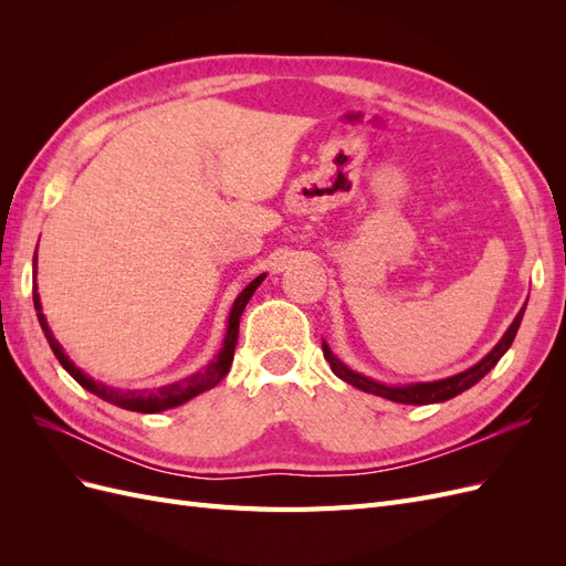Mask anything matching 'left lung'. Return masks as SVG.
Here are the masks:
<instances>
[{
  "mask_svg": "<svg viewBox=\"0 0 566 566\" xmlns=\"http://www.w3.org/2000/svg\"><path fill=\"white\" fill-rule=\"evenodd\" d=\"M524 310H526V304L522 306V312L517 314V318L512 321V325L507 328V333L503 335V339L482 358V361L474 364V366L468 368V370H462V373L453 375V378H447V380L420 382V385H408V387H387V385H380V382H375V380H370V378H364V375H358V373L349 370V368H347L345 364H342L339 358L331 352V347L325 345V342H323V356L328 358L331 370L337 375L339 380H345V382L354 385L356 389H361V391L378 394V397H382V399L397 401V403H413V406L449 401V399L458 397V394L470 389L472 385H476L495 364L501 361V356L510 349L512 339H515V335H517V331H520V323H522Z\"/></svg>",
  "mask_w": 566,
  "mask_h": 566,
  "instance_id": "8db88e82",
  "label": "left lung"
}]
</instances>
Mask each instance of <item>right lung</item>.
<instances>
[{"mask_svg": "<svg viewBox=\"0 0 566 566\" xmlns=\"http://www.w3.org/2000/svg\"><path fill=\"white\" fill-rule=\"evenodd\" d=\"M38 256V254H35ZM32 264H35V260H32ZM264 281V276H256L241 295L235 297L233 302V310H231V316H229V328H227V337H224V347H221V352L217 354V358L212 364L205 366L200 373L191 375V378H184L179 382H172L167 387H158V389H113L108 385H101L96 380H92L90 375H84L71 358H67L61 349V345L56 342V337L51 335L49 325H46V318L42 314V304H40V295L32 290V302H35V312H38V318H40V325L44 331V337L49 342L51 352L56 354L59 364L73 375V378L87 389L92 394H96L98 399H104L113 406H119L125 410H136V413H158V410H167V408H175V406H181L186 403L188 399L198 397L200 391L214 387L219 380L227 378V373L231 368V361H233V352H235V342H238V325H241V316H243V310L245 304L250 302V297L254 295V290L260 287V283Z\"/></svg>", "mask_w": 566, "mask_h": 566, "instance_id": "obj_1", "label": "right lung"}]
</instances>
